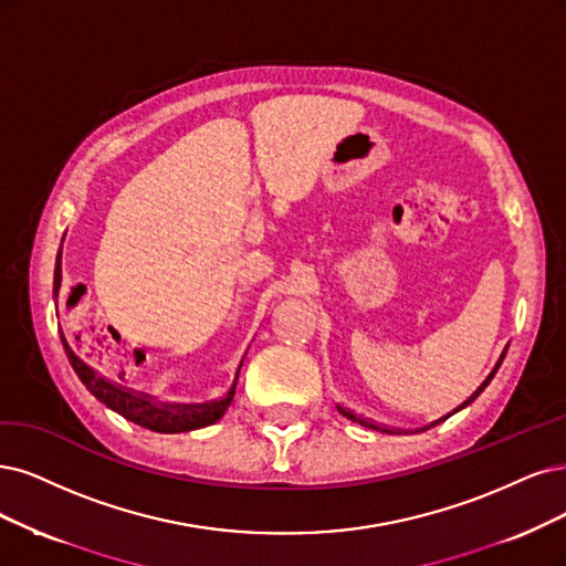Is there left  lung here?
<instances>
[{
	"mask_svg": "<svg viewBox=\"0 0 566 566\" xmlns=\"http://www.w3.org/2000/svg\"><path fill=\"white\" fill-rule=\"evenodd\" d=\"M504 354H506V352H504ZM504 354H501V359H504ZM499 364H501V361H499ZM499 364H496V368H499ZM496 368H494V373H496ZM494 373H492V375H490V378H488V380H485V382H483V387H480V389H478V391H475V394H473V396H471V399H469V401H467V403H464V406H469V403H471V401H475V399H478V394H480V391H483V389H485V387H488V385H490V380H492V378H494ZM464 406H462V408H464ZM340 412H343V415H345V417H347V420H354V422H359V424H364V427H370V429H380V427H375V424H370V422H366V420H361V417H357V415H352V412H347V410H343V408H340ZM380 431H387V433H391V431H389V429H380Z\"/></svg>",
	"mask_w": 566,
	"mask_h": 566,
	"instance_id": "left-lung-1",
	"label": "left lung"
}]
</instances>
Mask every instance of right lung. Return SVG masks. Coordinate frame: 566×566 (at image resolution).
Listing matches in <instances>:
<instances>
[{
    "label": "right lung",
    "instance_id": "add662e5",
    "mask_svg": "<svg viewBox=\"0 0 566 566\" xmlns=\"http://www.w3.org/2000/svg\"><path fill=\"white\" fill-rule=\"evenodd\" d=\"M60 254L55 261V275H53V294L57 296L60 289ZM62 345H65V354L74 368V373L78 375V380L88 387V391L99 399L104 406L112 408L114 412L123 415L125 420H130L144 429H151L158 433H181V431H193L207 424H214L217 420H221V415L226 412V408L230 406L235 396V385L233 389L228 391V396L219 403H205V406H156L151 399H146L142 394H133L128 389H120L112 382H107L104 378L83 364L76 354L70 349V345L62 338Z\"/></svg>",
    "mask_w": 566,
    "mask_h": 566
}]
</instances>
